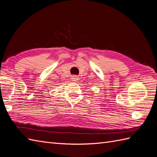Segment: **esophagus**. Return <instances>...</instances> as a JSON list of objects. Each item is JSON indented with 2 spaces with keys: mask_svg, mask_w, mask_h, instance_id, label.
I'll return each mask as SVG.
<instances>
[{
  "mask_svg": "<svg viewBox=\"0 0 157 157\" xmlns=\"http://www.w3.org/2000/svg\"><path fill=\"white\" fill-rule=\"evenodd\" d=\"M79 80V78L78 76H76V75H74V76H72L71 77V81H73V82H77V81H78Z\"/></svg>",
  "mask_w": 157,
  "mask_h": 157,
  "instance_id": "esophagus-1",
  "label": "esophagus"
}]
</instances>
